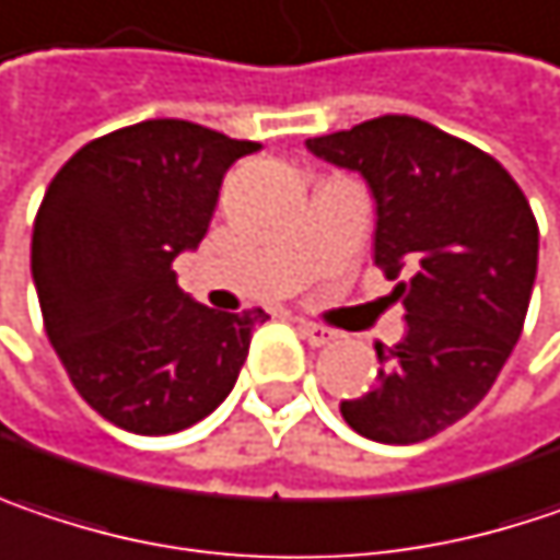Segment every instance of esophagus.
Segmentation results:
<instances>
[{
    "label": "esophagus",
    "mask_w": 560,
    "mask_h": 560,
    "mask_svg": "<svg viewBox=\"0 0 560 560\" xmlns=\"http://www.w3.org/2000/svg\"><path fill=\"white\" fill-rule=\"evenodd\" d=\"M298 332H301L311 346H327V342H332V336H336L330 327H320V324H311V320H298Z\"/></svg>",
    "instance_id": "34e87169"
}]
</instances>
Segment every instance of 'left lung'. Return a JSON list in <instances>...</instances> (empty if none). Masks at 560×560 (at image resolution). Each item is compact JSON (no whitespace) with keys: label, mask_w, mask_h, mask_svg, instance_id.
<instances>
[{"label":"left lung","mask_w":560,"mask_h":560,"mask_svg":"<svg viewBox=\"0 0 560 560\" xmlns=\"http://www.w3.org/2000/svg\"><path fill=\"white\" fill-rule=\"evenodd\" d=\"M307 150L369 182L375 266L407 311V336L378 349V384L339 413L365 439L423 442L481 404L523 332L538 269L533 208L490 153L410 115L311 137Z\"/></svg>","instance_id":"left-lung-1"}]
</instances>
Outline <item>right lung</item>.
<instances>
[{
	"mask_svg": "<svg viewBox=\"0 0 560 560\" xmlns=\"http://www.w3.org/2000/svg\"><path fill=\"white\" fill-rule=\"evenodd\" d=\"M256 150L156 118L89 140L47 185L31 236L44 330L108 423L137 435L188 430L236 384L266 311L191 301L173 259L205 240L224 173Z\"/></svg>",
	"mask_w": 560,
	"mask_h": 560,
	"instance_id": "obj_1",
	"label": "right lung"
}]
</instances>
